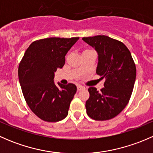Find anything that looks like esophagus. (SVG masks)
<instances>
[{
  "label": "esophagus",
  "instance_id": "34e87169",
  "mask_svg": "<svg viewBox=\"0 0 153 153\" xmlns=\"http://www.w3.org/2000/svg\"><path fill=\"white\" fill-rule=\"evenodd\" d=\"M77 89H78V91H80V90H81V89H85V87H84V86H81V85H78V86H77Z\"/></svg>",
  "mask_w": 153,
  "mask_h": 153
}]
</instances>
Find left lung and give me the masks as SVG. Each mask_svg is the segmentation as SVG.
I'll return each instance as SVG.
<instances>
[{
	"label": "left lung",
	"instance_id": "8db88e82",
	"mask_svg": "<svg viewBox=\"0 0 153 153\" xmlns=\"http://www.w3.org/2000/svg\"><path fill=\"white\" fill-rule=\"evenodd\" d=\"M98 53L96 73L106 78L100 92L88 89L86 113L96 121H106L118 115L128 104L136 78V68L127 47L106 35L83 38Z\"/></svg>",
	"mask_w": 153,
	"mask_h": 153
}]
</instances>
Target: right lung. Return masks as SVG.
Listing matches in <instances>:
<instances>
[{
    "label": "right lung",
    "mask_w": 153,
    "mask_h": 153,
    "mask_svg": "<svg viewBox=\"0 0 153 153\" xmlns=\"http://www.w3.org/2000/svg\"><path fill=\"white\" fill-rule=\"evenodd\" d=\"M79 39L48 38L32 43L18 67L23 95L31 110L41 119L56 122L68 115L77 91L75 84H55V72L65 64L68 51Z\"/></svg>",
    "instance_id": "add662e5"
}]
</instances>
